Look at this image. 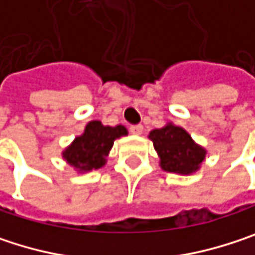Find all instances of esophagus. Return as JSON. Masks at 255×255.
<instances>
[{"label":"esophagus","instance_id":"1","mask_svg":"<svg viewBox=\"0 0 255 255\" xmlns=\"http://www.w3.org/2000/svg\"><path fill=\"white\" fill-rule=\"evenodd\" d=\"M129 132L134 134V135H140L143 132V126H140V124L138 126H131L129 127Z\"/></svg>","mask_w":255,"mask_h":255}]
</instances>
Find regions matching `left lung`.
Returning a JSON list of instances; mask_svg holds the SVG:
<instances>
[{
	"instance_id": "obj_1",
	"label": "left lung",
	"mask_w": 255,
	"mask_h": 255,
	"mask_svg": "<svg viewBox=\"0 0 255 255\" xmlns=\"http://www.w3.org/2000/svg\"><path fill=\"white\" fill-rule=\"evenodd\" d=\"M149 138L153 141L164 171L190 174L205 159V149L196 144L186 129L177 126L167 124L165 127L152 129Z\"/></svg>"
}]
</instances>
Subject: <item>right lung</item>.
<instances>
[{
  "instance_id": "1",
  "label": "right lung",
  "mask_w": 255,
  "mask_h": 255,
  "mask_svg": "<svg viewBox=\"0 0 255 255\" xmlns=\"http://www.w3.org/2000/svg\"><path fill=\"white\" fill-rule=\"evenodd\" d=\"M121 135H127V128L123 126L106 127L100 121H91L87 124L84 134L63 152V158L79 171L97 170L106 164L114 141Z\"/></svg>"
}]
</instances>
